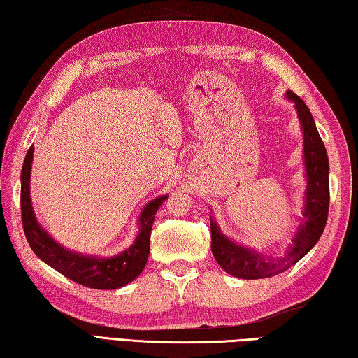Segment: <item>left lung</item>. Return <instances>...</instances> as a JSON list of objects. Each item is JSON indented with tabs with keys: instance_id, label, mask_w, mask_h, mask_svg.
<instances>
[{
	"instance_id": "8db88e82",
	"label": "left lung",
	"mask_w": 358,
	"mask_h": 358,
	"mask_svg": "<svg viewBox=\"0 0 358 358\" xmlns=\"http://www.w3.org/2000/svg\"><path fill=\"white\" fill-rule=\"evenodd\" d=\"M286 99L294 103L303 134V163L306 189L303 198L302 217L299 218L297 231L294 233L286 252L277 259L264 258L247 247L237 245L224 236L215 218L210 215L212 255L224 272L242 280L268 278L287 271L299 262L316 245L324 233L329 215L330 187H329V157L319 136L315 119L308 106L292 91H286Z\"/></svg>"
}]
</instances>
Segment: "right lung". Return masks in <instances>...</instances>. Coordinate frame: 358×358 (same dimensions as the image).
<instances>
[{
  "label": "right lung",
  "mask_w": 358,
  "mask_h": 358,
  "mask_svg": "<svg viewBox=\"0 0 358 358\" xmlns=\"http://www.w3.org/2000/svg\"><path fill=\"white\" fill-rule=\"evenodd\" d=\"M34 148L31 146L24 157L22 166V222L23 231L27 236L29 247L39 259L53 267L55 271L64 275L69 280L81 286L92 287V289H117L129 285L130 281L138 278L148 262L150 247V229L157 210L166 201V195L149 201L144 206L140 217H138V234L134 243L124 252L113 256H91L83 253H75L72 250L61 247L45 229H43L34 215L33 203H31L29 179L31 168H33Z\"/></svg>",
  "instance_id": "right-lung-1"
}]
</instances>
